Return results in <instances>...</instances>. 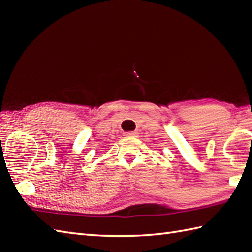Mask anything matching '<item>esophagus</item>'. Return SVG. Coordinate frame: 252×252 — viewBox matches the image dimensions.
Here are the masks:
<instances>
[{"mask_svg":"<svg viewBox=\"0 0 252 252\" xmlns=\"http://www.w3.org/2000/svg\"><path fill=\"white\" fill-rule=\"evenodd\" d=\"M125 135H126V136H129V137H135V136H137V132H135V131L126 132Z\"/></svg>","mask_w":252,"mask_h":252,"instance_id":"34e87169","label":"esophagus"}]
</instances>
